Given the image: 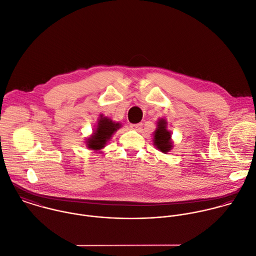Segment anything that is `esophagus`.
Wrapping results in <instances>:
<instances>
[{"mask_svg":"<svg viewBox=\"0 0 256 256\" xmlns=\"http://www.w3.org/2000/svg\"><path fill=\"white\" fill-rule=\"evenodd\" d=\"M130 128L134 130H140L142 128V124H132Z\"/></svg>","mask_w":256,"mask_h":256,"instance_id":"esophagus-1","label":"esophagus"}]
</instances>
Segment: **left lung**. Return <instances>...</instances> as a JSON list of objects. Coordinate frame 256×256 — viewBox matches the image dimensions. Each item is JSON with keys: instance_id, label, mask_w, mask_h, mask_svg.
Here are the masks:
<instances>
[{"instance_id": "1", "label": "left lung", "mask_w": 256, "mask_h": 256, "mask_svg": "<svg viewBox=\"0 0 256 256\" xmlns=\"http://www.w3.org/2000/svg\"><path fill=\"white\" fill-rule=\"evenodd\" d=\"M157 130L154 132V144L163 154L168 152L172 148V142H170L171 134L166 130V122L164 120H159L157 124Z\"/></svg>"}]
</instances>
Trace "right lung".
Listing matches in <instances>:
<instances>
[{"mask_svg":"<svg viewBox=\"0 0 256 256\" xmlns=\"http://www.w3.org/2000/svg\"><path fill=\"white\" fill-rule=\"evenodd\" d=\"M120 124L118 122L116 124L108 118L101 116L94 134L87 142L88 148L93 150H101L106 146V142L110 138L112 134L118 128H120Z\"/></svg>","mask_w":256,"mask_h":256,"instance_id":"1","label":"right lung"}]
</instances>
